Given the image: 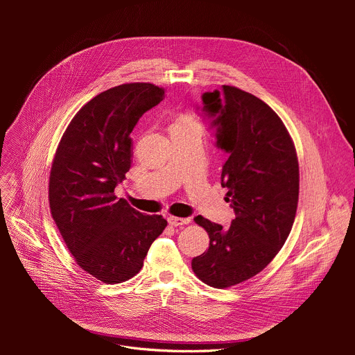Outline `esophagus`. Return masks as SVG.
I'll list each match as a JSON object with an SVG mask.
<instances>
[{"instance_id":"esophagus-1","label":"esophagus","mask_w":355,"mask_h":355,"mask_svg":"<svg viewBox=\"0 0 355 355\" xmlns=\"http://www.w3.org/2000/svg\"><path fill=\"white\" fill-rule=\"evenodd\" d=\"M167 222H168L171 226H184V225H188V223H191V219H189V218H177V216H168V218H167Z\"/></svg>"}]
</instances>
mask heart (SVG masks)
I'll list each match as a JSON object with an SVG mask.
<instances>
[{
	"instance_id": "b5f03b06",
	"label": "heart",
	"mask_w": 355,
	"mask_h": 355,
	"mask_svg": "<svg viewBox=\"0 0 355 355\" xmlns=\"http://www.w3.org/2000/svg\"><path fill=\"white\" fill-rule=\"evenodd\" d=\"M171 129H198V130H200L198 119L192 115H188V114L180 115Z\"/></svg>"
}]
</instances>
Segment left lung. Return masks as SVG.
Here are the masks:
<instances>
[{
  "label": "left lung",
  "instance_id": "left-lung-1",
  "mask_svg": "<svg viewBox=\"0 0 355 355\" xmlns=\"http://www.w3.org/2000/svg\"><path fill=\"white\" fill-rule=\"evenodd\" d=\"M202 112L216 128V146L229 159L222 168L236 218L229 229L200 215L209 248L192 259L196 277L227 288L263 271L288 239L297 208L299 166L279 116L260 98L232 85L202 95Z\"/></svg>",
  "mask_w": 355,
  "mask_h": 355
}]
</instances>
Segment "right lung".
<instances>
[{
    "label": "right lung",
    "instance_id": "add662e5",
    "mask_svg": "<svg viewBox=\"0 0 355 355\" xmlns=\"http://www.w3.org/2000/svg\"><path fill=\"white\" fill-rule=\"evenodd\" d=\"M163 98L164 89L148 83L101 92L76 114L56 150L50 212L76 263L105 284L135 277L167 226L114 193L130 168L133 128Z\"/></svg>",
    "mask_w": 355,
    "mask_h": 355
}]
</instances>
